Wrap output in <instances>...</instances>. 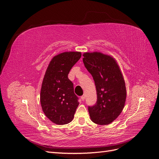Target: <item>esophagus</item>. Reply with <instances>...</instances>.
<instances>
[{"label":"esophagus","mask_w":159,"mask_h":159,"mask_svg":"<svg viewBox=\"0 0 159 159\" xmlns=\"http://www.w3.org/2000/svg\"><path fill=\"white\" fill-rule=\"evenodd\" d=\"M85 97L84 95H83L81 97V99L82 100V101H84V100H85Z\"/></svg>","instance_id":"obj_1"}]
</instances>
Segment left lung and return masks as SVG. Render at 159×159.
<instances>
[{"mask_svg":"<svg viewBox=\"0 0 159 159\" xmlns=\"http://www.w3.org/2000/svg\"><path fill=\"white\" fill-rule=\"evenodd\" d=\"M83 61L91 74L97 91V102L88 106L92 121L99 125L113 122L124 107L126 88L116 61L99 52L84 53Z\"/></svg>","mask_w":159,"mask_h":159,"instance_id":"8db88e82","label":"left lung"}]
</instances>
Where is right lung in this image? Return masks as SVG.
<instances>
[{
    "instance_id": "right-lung-1",
    "label": "right lung",
    "mask_w": 159,
    "mask_h": 159,
    "mask_svg": "<svg viewBox=\"0 0 159 159\" xmlns=\"http://www.w3.org/2000/svg\"><path fill=\"white\" fill-rule=\"evenodd\" d=\"M81 56V52H64L53 57L42 81L40 103L43 111L51 121L69 123L78 107V97L68 74Z\"/></svg>"
}]
</instances>
